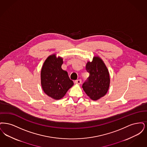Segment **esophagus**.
<instances>
[{
	"label": "esophagus",
	"mask_w": 147,
	"mask_h": 147,
	"mask_svg": "<svg viewBox=\"0 0 147 147\" xmlns=\"http://www.w3.org/2000/svg\"><path fill=\"white\" fill-rule=\"evenodd\" d=\"M75 84H80L81 83H82V80L81 79L77 80H76L75 81Z\"/></svg>",
	"instance_id": "1"
}]
</instances>
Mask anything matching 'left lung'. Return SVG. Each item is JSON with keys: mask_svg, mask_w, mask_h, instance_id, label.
Masks as SVG:
<instances>
[{"mask_svg": "<svg viewBox=\"0 0 147 147\" xmlns=\"http://www.w3.org/2000/svg\"><path fill=\"white\" fill-rule=\"evenodd\" d=\"M86 67L90 76L82 88L91 99L98 100L107 94L110 86L108 69L102 59L97 56L93 57L92 61H88Z\"/></svg>", "mask_w": 147, "mask_h": 147, "instance_id": "8db88e82", "label": "left lung"}]
</instances>
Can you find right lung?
<instances>
[{
	"label": "right lung",
	"mask_w": 147,
	"mask_h": 147,
	"mask_svg": "<svg viewBox=\"0 0 147 147\" xmlns=\"http://www.w3.org/2000/svg\"><path fill=\"white\" fill-rule=\"evenodd\" d=\"M63 59L54 54L46 59L41 69V85L47 96L55 100L64 97L74 85L67 71L61 69Z\"/></svg>",
	"instance_id": "obj_1"
}]
</instances>
